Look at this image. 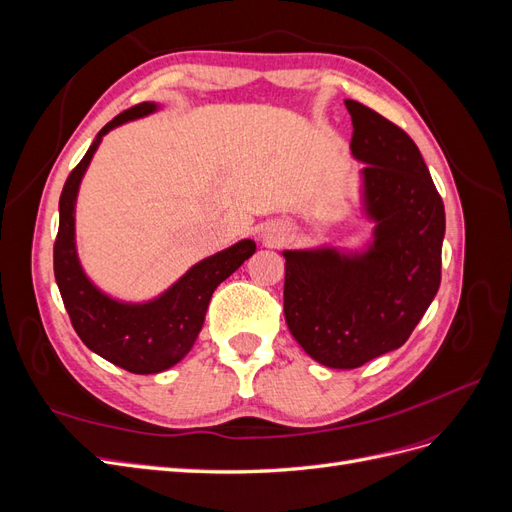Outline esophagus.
<instances>
[{"label": "esophagus", "mask_w": 512, "mask_h": 512, "mask_svg": "<svg viewBox=\"0 0 512 512\" xmlns=\"http://www.w3.org/2000/svg\"><path fill=\"white\" fill-rule=\"evenodd\" d=\"M262 239H265L269 245L280 243V241L284 239V230H282V228H277V226L265 228V230H262Z\"/></svg>", "instance_id": "1"}]
</instances>
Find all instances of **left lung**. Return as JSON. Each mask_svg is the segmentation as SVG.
Returning <instances> with one entry per match:
<instances>
[{
  "label": "left lung",
  "mask_w": 512,
  "mask_h": 512,
  "mask_svg": "<svg viewBox=\"0 0 512 512\" xmlns=\"http://www.w3.org/2000/svg\"><path fill=\"white\" fill-rule=\"evenodd\" d=\"M359 211L371 237L356 247L284 250V316L320 365L354 369L406 344L440 288L444 205L412 138L346 100Z\"/></svg>",
  "instance_id": "left-lung-1"
}]
</instances>
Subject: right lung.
<instances>
[{
  "instance_id": "obj_1",
  "label": "right lung",
  "mask_w": 512,
  "mask_h": 512,
  "mask_svg": "<svg viewBox=\"0 0 512 512\" xmlns=\"http://www.w3.org/2000/svg\"><path fill=\"white\" fill-rule=\"evenodd\" d=\"M162 104L143 102L123 111L96 134L59 196V232L53 250L55 280L83 344L102 359L132 374H160L188 354L203 329L213 290L256 252L252 239L198 260L177 282L147 301H123L104 292L85 273L76 250V198L102 138L123 126L158 113Z\"/></svg>"
}]
</instances>
